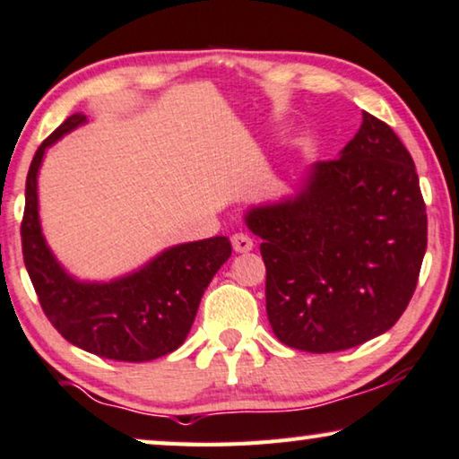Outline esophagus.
<instances>
[{"label":"esophagus","mask_w":459,"mask_h":459,"mask_svg":"<svg viewBox=\"0 0 459 459\" xmlns=\"http://www.w3.org/2000/svg\"><path fill=\"white\" fill-rule=\"evenodd\" d=\"M231 246H234V250L236 252H250L252 250V238L250 236H246V234H234L231 236Z\"/></svg>","instance_id":"1"}]
</instances>
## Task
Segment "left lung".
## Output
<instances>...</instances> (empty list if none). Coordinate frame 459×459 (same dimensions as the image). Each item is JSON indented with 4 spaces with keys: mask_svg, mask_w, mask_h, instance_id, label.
Instances as JSON below:
<instances>
[{
    "mask_svg": "<svg viewBox=\"0 0 459 459\" xmlns=\"http://www.w3.org/2000/svg\"><path fill=\"white\" fill-rule=\"evenodd\" d=\"M263 238L267 316L290 348L327 354L394 327L427 252V207L408 149L362 111L340 157L318 161L302 190L246 213Z\"/></svg>",
    "mask_w": 459,
    "mask_h": 459,
    "instance_id": "8db88e82",
    "label": "left lung"
}]
</instances>
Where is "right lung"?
Wrapping results in <instances>:
<instances>
[{
    "instance_id": "right-lung-1",
    "label": "right lung",
    "mask_w": 459,
    "mask_h": 459,
    "mask_svg": "<svg viewBox=\"0 0 459 459\" xmlns=\"http://www.w3.org/2000/svg\"><path fill=\"white\" fill-rule=\"evenodd\" d=\"M86 122L70 116L32 157L20 236L29 277L45 316L64 340L119 362H149L184 343L198 304L219 267L231 256L225 236L163 250L134 273L111 281H81L56 261L39 219L37 176L48 147Z\"/></svg>"
}]
</instances>
